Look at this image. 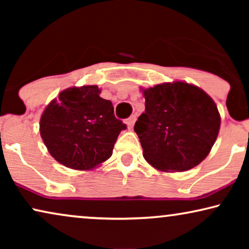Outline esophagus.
<instances>
[{
	"label": "esophagus",
	"instance_id": "obj_1",
	"mask_svg": "<svg viewBox=\"0 0 249 249\" xmlns=\"http://www.w3.org/2000/svg\"><path fill=\"white\" fill-rule=\"evenodd\" d=\"M136 119H137V115H136V114L131 115L130 118L127 119V121H125V124H127L128 129H132V128H134V124H135V122H136Z\"/></svg>",
	"mask_w": 249,
	"mask_h": 249
}]
</instances>
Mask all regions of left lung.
Returning <instances> with one entry per match:
<instances>
[{"mask_svg": "<svg viewBox=\"0 0 249 249\" xmlns=\"http://www.w3.org/2000/svg\"><path fill=\"white\" fill-rule=\"evenodd\" d=\"M145 112L135 124L146 161L160 171L198 165L216 141L221 124L214 101L199 87L175 81L142 90Z\"/></svg>", "mask_w": 249, "mask_h": 249, "instance_id": "1", "label": "left lung"}]
</instances>
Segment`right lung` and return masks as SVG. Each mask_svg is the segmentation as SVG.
<instances>
[{"mask_svg":"<svg viewBox=\"0 0 249 249\" xmlns=\"http://www.w3.org/2000/svg\"><path fill=\"white\" fill-rule=\"evenodd\" d=\"M97 86L67 88L44 110L39 131L50 154L74 170H91L111 158L125 124Z\"/></svg>","mask_w":249,"mask_h":249,"instance_id":"1","label":"right lung"}]
</instances>
